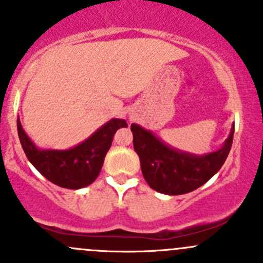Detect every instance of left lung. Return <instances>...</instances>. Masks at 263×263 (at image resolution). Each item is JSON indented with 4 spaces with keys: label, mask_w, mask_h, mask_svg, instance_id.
<instances>
[{
    "label": "left lung",
    "mask_w": 263,
    "mask_h": 263,
    "mask_svg": "<svg viewBox=\"0 0 263 263\" xmlns=\"http://www.w3.org/2000/svg\"><path fill=\"white\" fill-rule=\"evenodd\" d=\"M131 131L147 184L164 195L177 196L197 190L220 171L232 148L234 124L224 145L205 155L172 148L139 124L132 123Z\"/></svg>",
    "instance_id": "8db88e82"
}]
</instances>
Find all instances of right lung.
I'll list each match as a JSON object with an SVG mask.
<instances>
[{
	"label": "right lung",
	"mask_w": 263,
	"mask_h": 263,
	"mask_svg": "<svg viewBox=\"0 0 263 263\" xmlns=\"http://www.w3.org/2000/svg\"><path fill=\"white\" fill-rule=\"evenodd\" d=\"M121 127H127V122L113 118L78 146L68 150H42L29 139L17 118L18 139L29 161L49 182L70 190L86 187L97 179L113 136Z\"/></svg>",
	"instance_id": "add662e5"
}]
</instances>
